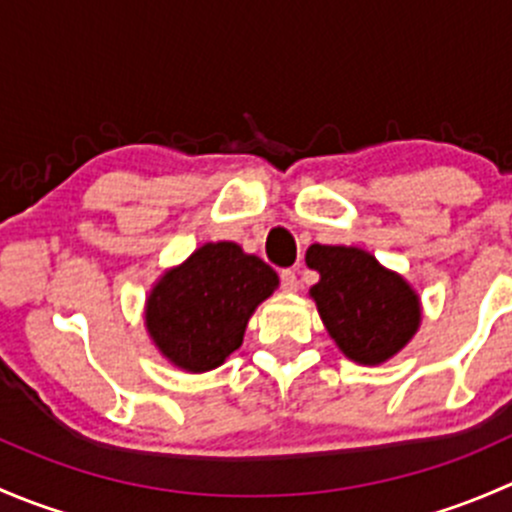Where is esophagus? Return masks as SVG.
Wrapping results in <instances>:
<instances>
[{"instance_id": "1", "label": "esophagus", "mask_w": 512, "mask_h": 512, "mask_svg": "<svg viewBox=\"0 0 512 512\" xmlns=\"http://www.w3.org/2000/svg\"><path fill=\"white\" fill-rule=\"evenodd\" d=\"M280 280H282V292L292 294V292H297V289H299L297 275H294V272H292V270H282Z\"/></svg>"}]
</instances>
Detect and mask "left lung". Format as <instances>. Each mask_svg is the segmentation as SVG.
<instances>
[{
  "mask_svg": "<svg viewBox=\"0 0 512 512\" xmlns=\"http://www.w3.org/2000/svg\"><path fill=\"white\" fill-rule=\"evenodd\" d=\"M307 267L319 272L309 289L329 337L347 359L364 366L394 359L421 327V297L404 275L371 252L347 245H312Z\"/></svg>",
  "mask_w": 512,
  "mask_h": 512,
  "instance_id": "8db88e82",
  "label": "left lung"
}]
</instances>
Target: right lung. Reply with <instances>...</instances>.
<instances>
[{
  "instance_id": "add662e5",
  "label": "right lung",
  "mask_w": 512,
  "mask_h": 512,
  "mask_svg": "<svg viewBox=\"0 0 512 512\" xmlns=\"http://www.w3.org/2000/svg\"><path fill=\"white\" fill-rule=\"evenodd\" d=\"M280 277L237 242H205L151 287L143 324L165 361L190 374L218 369Z\"/></svg>"
}]
</instances>
